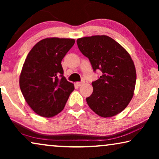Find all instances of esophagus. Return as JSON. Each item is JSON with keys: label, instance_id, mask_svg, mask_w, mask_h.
<instances>
[{"label": "esophagus", "instance_id": "1", "mask_svg": "<svg viewBox=\"0 0 159 159\" xmlns=\"http://www.w3.org/2000/svg\"><path fill=\"white\" fill-rule=\"evenodd\" d=\"M84 83V80H82L81 82H76V84H77V86H81V85H82V84H83Z\"/></svg>", "mask_w": 159, "mask_h": 159}]
</instances>
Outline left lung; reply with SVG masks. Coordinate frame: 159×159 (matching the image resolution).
Returning a JSON list of instances; mask_svg holds the SVG:
<instances>
[{"label":"left lung","instance_id":"1","mask_svg":"<svg viewBox=\"0 0 159 159\" xmlns=\"http://www.w3.org/2000/svg\"><path fill=\"white\" fill-rule=\"evenodd\" d=\"M80 51L88 58L93 71L102 75L92 82L93 92L86 101L102 117H111L127 107L133 97L136 70L128 52L110 37L95 35L77 39Z\"/></svg>","mask_w":159,"mask_h":159}]
</instances>
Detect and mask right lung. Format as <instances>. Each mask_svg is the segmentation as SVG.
<instances>
[{
	"label": "right lung",
	"mask_w": 159,
	"mask_h": 159,
	"mask_svg": "<svg viewBox=\"0 0 159 159\" xmlns=\"http://www.w3.org/2000/svg\"><path fill=\"white\" fill-rule=\"evenodd\" d=\"M75 42L69 38L43 39L26 58L19 86L28 105L41 116L52 117L61 111L75 89L64 77L61 66Z\"/></svg>",
	"instance_id": "right-lung-1"
}]
</instances>
